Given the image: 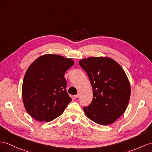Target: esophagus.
<instances>
[{"label":"esophagus","instance_id":"esophagus-1","mask_svg":"<svg viewBox=\"0 0 152 152\" xmlns=\"http://www.w3.org/2000/svg\"><path fill=\"white\" fill-rule=\"evenodd\" d=\"M80 97V94H77L75 96V98H78Z\"/></svg>","mask_w":152,"mask_h":152}]
</instances>
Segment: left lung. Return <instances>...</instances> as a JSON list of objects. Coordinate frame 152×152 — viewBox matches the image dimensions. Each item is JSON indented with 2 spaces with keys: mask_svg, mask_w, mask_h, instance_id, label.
<instances>
[{
  "mask_svg": "<svg viewBox=\"0 0 152 152\" xmlns=\"http://www.w3.org/2000/svg\"><path fill=\"white\" fill-rule=\"evenodd\" d=\"M92 85L93 99L83 110L88 118L101 125L114 123L126 110L131 88L121 65L108 57H90L79 61Z\"/></svg>",
  "mask_w": 152,
  "mask_h": 152,
  "instance_id": "obj_1",
  "label": "left lung"
}]
</instances>
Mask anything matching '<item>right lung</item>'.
<instances>
[{"label":"right lung","instance_id":"right-lung-1","mask_svg":"<svg viewBox=\"0 0 152 152\" xmlns=\"http://www.w3.org/2000/svg\"><path fill=\"white\" fill-rule=\"evenodd\" d=\"M75 64L58 54H44L31 64L23 80L22 95L28 113L48 122L64 112L71 98L65 90V72Z\"/></svg>","mask_w":152,"mask_h":152}]
</instances>
